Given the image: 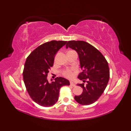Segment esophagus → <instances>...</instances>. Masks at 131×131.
<instances>
[{"label":"esophagus","mask_w":131,"mask_h":131,"mask_svg":"<svg viewBox=\"0 0 131 131\" xmlns=\"http://www.w3.org/2000/svg\"><path fill=\"white\" fill-rule=\"evenodd\" d=\"M70 85L71 86H73V87H75V85L74 84V83L73 81H70Z\"/></svg>","instance_id":"esophagus-1"}]
</instances>
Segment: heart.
<instances>
[{"label":"heart","mask_w":131,"mask_h":131,"mask_svg":"<svg viewBox=\"0 0 131 131\" xmlns=\"http://www.w3.org/2000/svg\"><path fill=\"white\" fill-rule=\"evenodd\" d=\"M56 61V60H55ZM63 75L64 76L68 78H72L73 77V74L72 73V69H67L65 70L64 72L63 73Z\"/></svg>","instance_id":"heart-1"}]
</instances>
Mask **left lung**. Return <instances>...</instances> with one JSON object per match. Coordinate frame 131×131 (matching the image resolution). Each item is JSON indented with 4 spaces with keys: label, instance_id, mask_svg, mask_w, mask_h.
Instances as JSON below:
<instances>
[{
    "label": "left lung",
    "instance_id": "obj_1",
    "mask_svg": "<svg viewBox=\"0 0 131 131\" xmlns=\"http://www.w3.org/2000/svg\"><path fill=\"white\" fill-rule=\"evenodd\" d=\"M70 47L77 51L82 72L78 78L84 82L78 84L83 92L74 97L75 100L81 105L93 103L101 97L108 84L110 72L108 62L100 51L84 41H69L66 48Z\"/></svg>",
    "mask_w": 131,
    "mask_h": 131
}]
</instances>
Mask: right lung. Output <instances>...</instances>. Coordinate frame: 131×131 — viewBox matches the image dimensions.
I'll list each match as a JSON object with an SVG mask.
<instances>
[{"instance_id":"add662e5","label":"right lung","mask_w":131,"mask_h":131,"mask_svg":"<svg viewBox=\"0 0 131 131\" xmlns=\"http://www.w3.org/2000/svg\"><path fill=\"white\" fill-rule=\"evenodd\" d=\"M67 41L52 40L38 46L26 59L23 72V81L33 101L44 107L53 105L57 102L59 90L69 85L68 80L59 77L53 81L47 80V74L53 65L55 55Z\"/></svg>"}]
</instances>
